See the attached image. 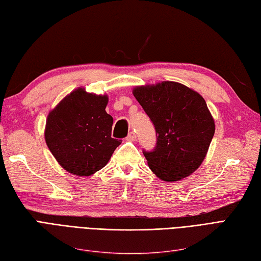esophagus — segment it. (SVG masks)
Segmentation results:
<instances>
[{
    "label": "esophagus",
    "instance_id": "34e87169",
    "mask_svg": "<svg viewBox=\"0 0 261 261\" xmlns=\"http://www.w3.org/2000/svg\"><path fill=\"white\" fill-rule=\"evenodd\" d=\"M126 139H127V141H129V142H134V141H136V134L134 132H130Z\"/></svg>",
    "mask_w": 261,
    "mask_h": 261
}]
</instances>
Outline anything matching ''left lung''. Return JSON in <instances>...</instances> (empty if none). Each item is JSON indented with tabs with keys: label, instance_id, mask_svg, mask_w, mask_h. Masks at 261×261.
Here are the masks:
<instances>
[{
	"label": "left lung",
	"instance_id": "left-lung-1",
	"mask_svg": "<svg viewBox=\"0 0 261 261\" xmlns=\"http://www.w3.org/2000/svg\"><path fill=\"white\" fill-rule=\"evenodd\" d=\"M135 98L156 129V147L143 151L150 170L164 181H178L204 162L215 122L204 97L177 82L136 86Z\"/></svg>",
	"mask_w": 261,
	"mask_h": 261
}]
</instances>
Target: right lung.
<instances>
[{"mask_svg":"<svg viewBox=\"0 0 261 261\" xmlns=\"http://www.w3.org/2000/svg\"><path fill=\"white\" fill-rule=\"evenodd\" d=\"M107 95L79 87L48 113L45 142L61 166L76 176H91L109 163L122 141L112 137Z\"/></svg>","mask_w":261,"mask_h":261,"instance_id":"right-lung-1","label":"right lung"}]
</instances>
